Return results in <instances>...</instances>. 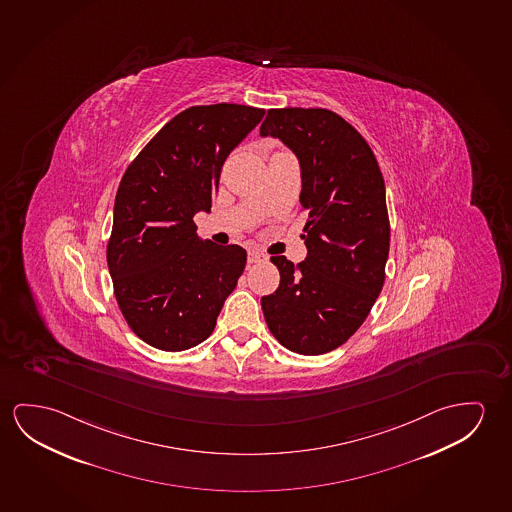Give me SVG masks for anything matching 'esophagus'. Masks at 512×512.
Masks as SVG:
<instances>
[{"mask_svg":"<svg viewBox=\"0 0 512 512\" xmlns=\"http://www.w3.org/2000/svg\"><path fill=\"white\" fill-rule=\"evenodd\" d=\"M264 260H266V255L259 252V250H250L248 252V264H259V262H264Z\"/></svg>","mask_w":512,"mask_h":512,"instance_id":"1","label":"esophagus"}]
</instances>
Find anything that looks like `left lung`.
<instances>
[{"mask_svg":"<svg viewBox=\"0 0 512 512\" xmlns=\"http://www.w3.org/2000/svg\"><path fill=\"white\" fill-rule=\"evenodd\" d=\"M260 136L278 138L301 168L307 259L271 257L280 285L260 299L273 337L298 354L330 353L367 319L390 248L385 181L369 143L324 108L269 110Z\"/></svg>","mask_w":512,"mask_h":512,"instance_id":"8db88e82","label":"left lung"}]
</instances>
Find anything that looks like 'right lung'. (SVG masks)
Instances as JSON below:
<instances>
[{"mask_svg": "<svg viewBox=\"0 0 512 512\" xmlns=\"http://www.w3.org/2000/svg\"><path fill=\"white\" fill-rule=\"evenodd\" d=\"M266 111L191 106L129 165L115 197L106 259L120 312L149 346L204 342L246 266L237 244L200 241L193 216L211 211L221 166Z\"/></svg>", "mask_w": 512, "mask_h": 512, "instance_id": "obj_1", "label": "right lung"}]
</instances>
